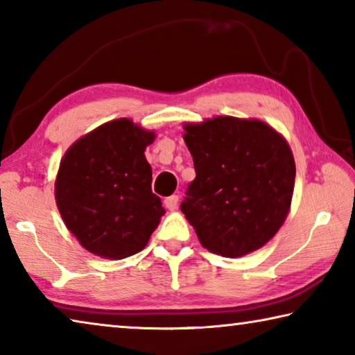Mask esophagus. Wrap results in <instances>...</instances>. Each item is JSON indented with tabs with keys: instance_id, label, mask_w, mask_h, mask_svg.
<instances>
[{
	"instance_id": "obj_1",
	"label": "esophagus",
	"mask_w": 355,
	"mask_h": 355,
	"mask_svg": "<svg viewBox=\"0 0 355 355\" xmlns=\"http://www.w3.org/2000/svg\"><path fill=\"white\" fill-rule=\"evenodd\" d=\"M164 205L169 209H175L178 205V196H171L164 199Z\"/></svg>"
}]
</instances>
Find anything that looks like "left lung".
<instances>
[{
  "mask_svg": "<svg viewBox=\"0 0 355 355\" xmlns=\"http://www.w3.org/2000/svg\"><path fill=\"white\" fill-rule=\"evenodd\" d=\"M183 130L196 178L182 211L200 244L227 258L263 248L291 208L296 164L285 137L263 120L232 116Z\"/></svg>",
  "mask_w": 355,
  "mask_h": 355,
  "instance_id": "obj_1",
  "label": "left lung"
}]
</instances>
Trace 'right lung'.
I'll use <instances>...</instances> for the list:
<instances>
[{"label": "right lung", "mask_w": 355, "mask_h": 355, "mask_svg": "<svg viewBox=\"0 0 355 355\" xmlns=\"http://www.w3.org/2000/svg\"><path fill=\"white\" fill-rule=\"evenodd\" d=\"M155 131L122 117L76 139L64 153L55 199L65 227L91 254L122 260L141 252L166 213L152 192L146 148Z\"/></svg>", "instance_id": "add662e5"}]
</instances>
